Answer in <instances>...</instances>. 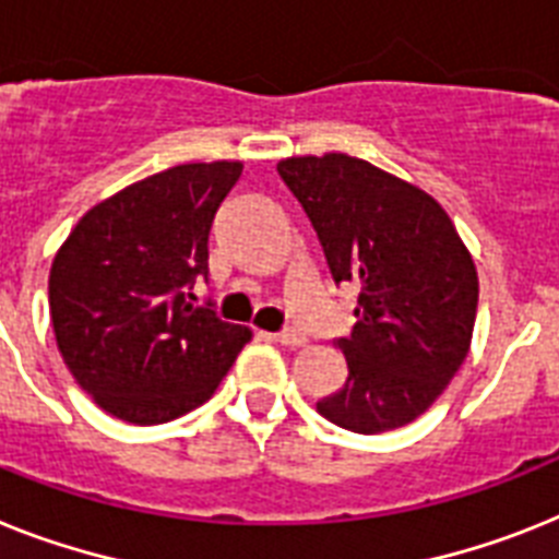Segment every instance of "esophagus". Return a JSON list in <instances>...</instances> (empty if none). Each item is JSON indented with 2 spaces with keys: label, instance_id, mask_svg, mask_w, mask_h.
Returning <instances> with one entry per match:
<instances>
[{
  "label": "esophagus",
  "instance_id": "obj_1",
  "mask_svg": "<svg viewBox=\"0 0 559 559\" xmlns=\"http://www.w3.org/2000/svg\"><path fill=\"white\" fill-rule=\"evenodd\" d=\"M275 337H278V344H284V346H307V341H309L301 330H284V332H278Z\"/></svg>",
  "mask_w": 559,
  "mask_h": 559
}]
</instances>
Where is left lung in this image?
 Wrapping results in <instances>:
<instances>
[{
  "label": "left lung",
  "mask_w": 559,
  "mask_h": 559,
  "mask_svg": "<svg viewBox=\"0 0 559 559\" xmlns=\"http://www.w3.org/2000/svg\"><path fill=\"white\" fill-rule=\"evenodd\" d=\"M278 173L316 227L335 284L360 287L358 321L337 337L349 378L318 412L358 435L412 424L472 346V252L429 192L364 158L293 156Z\"/></svg>",
  "instance_id": "1"
}]
</instances>
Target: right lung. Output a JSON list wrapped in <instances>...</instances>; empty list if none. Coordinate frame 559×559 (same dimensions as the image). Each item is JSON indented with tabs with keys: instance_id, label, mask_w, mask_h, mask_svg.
<instances>
[{
	"instance_id": "add662e5",
	"label": "right lung",
	"mask_w": 559,
	"mask_h": 559,
	"mask_svg": "<svg viewBox=\"0 0 559 559\" xmlns=\"http://www.w3.org/2000/svg\"><path fill=\"white\" fill-rule=\"evenodd\" d=\"M241 162H195L124 187L79 218L50 266L56 346L79 386L135 426L213 397L252 332L195 307L213 218Z\"/></svg>"
}]
</instances>
